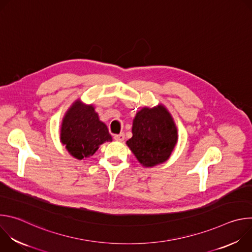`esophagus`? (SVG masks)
<instances>
[{"mask_svg": "<svg viewBox=\"0 0 252 252\" xmlns=\"http://www.w3.org/2000/svg\"><path fill=\"white\" fill-rule=\"evenodd\" d=\"M114 138H115V140H117V141H123V140L125 139V134H124V133L116 134V135L114 136Z\"/></svg>", "mask_w": 252, "mask_h": 252, "instance_id": "obj_1", "label": "esophagus"}]
</instances>
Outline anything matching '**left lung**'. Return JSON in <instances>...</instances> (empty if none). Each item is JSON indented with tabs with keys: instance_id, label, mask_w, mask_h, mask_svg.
I'll return each instance as SVG.
<instances>
[{
	"instance_id": "left-lung-1",
	"label": "left lung",
	"mask_w": 252,
	"mask_h": 252,
	"mask_svg": "<svg viewBox=\"0 0 252 252\" xmlns=\"http://www.w3.org/2000/svg\"><path fill=\"white\" fill-rule=\"evenodd\" d=\"M132 137L127 147L146 167L166 161L177 142V128L166 107L158 104L153 109L142 107L132 122Z\"/></svg>"
}]
</instances>
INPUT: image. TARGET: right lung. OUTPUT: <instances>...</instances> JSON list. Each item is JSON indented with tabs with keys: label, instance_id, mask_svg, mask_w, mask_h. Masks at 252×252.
Returning a JSON list of instances; mask_svg holds the SVG:
<instances>
[{
	"label": "right lung",
	"instance_id": "obj_1",
	"mask_svg": "<svg viewBox=\"0 0 252 252\" xmlns=\"http://www.w3.org/2000/svg\"><path fill=\"white\" fill-rule=\"evenodd\" d=\"M112 140L109 129L92 104L80 99L71 104L61 126V141L70 156L78 159L90 158L103 142Z\"/></svg>",
	"mask_w": 252,
	"mask_h": 252
}]
</instances>
